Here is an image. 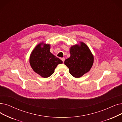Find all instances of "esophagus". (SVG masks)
Returning <instances> with one entry per match:
<instances>
[{
    "label": "esophagus",
    "instance_id": "34e87169",
    "mask_svg": "<svg viewBox=\"0 0 122 122\" xmlns=\"http://www.w3.org/2000/svg\"><path fill=\"white\" fill-rule=\"evenodd\" d=\"M61 59L62 60V61H63V62L64 63V61H65V58H62Z\"/></svg>",
    "mask_w": 122,
    "mask_h": 122
}]
</instances>
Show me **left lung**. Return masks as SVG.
I'll return each mask as SVG.
<instances>
[{
    "instance_id": "8db88e82",
    "label": "left lung",
    "mask_w": 122,
    "mask_h": 122,
    "mask_svg": "<svg viewBox=\"0 0 122 122\" xmlns=\"http://www.w3.org/2000/svg\"><path fill=\"white\" fill-rule=\"evenodd\" d=\"M80 43V45L71 47L70 57L64 61L69 73L75 78H80L89 72L94 62V57L88 47L83 42Z\"/></svg>"
}]
</instances>
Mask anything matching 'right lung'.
Returning <instances> with one entry per match:
<instances>
[{"label": "right lung", "mask_w": 122, "mask_h": 122, "mask_svg": "<svg viewBox=\"0 0 122 122\" xmlns=\"http://www.w3.org/2000/svg\"><path fill=\"white\" fill-rule=\"evenodd\" d=\"M42 45L43 47H41ZM50 45L41 43L34 48L30 57V64L35 72L47 78L54 72L57 66L63 63L59 58L50 52Z\"/></svg>", "instance_id": "add662e5"}]
</instances>
